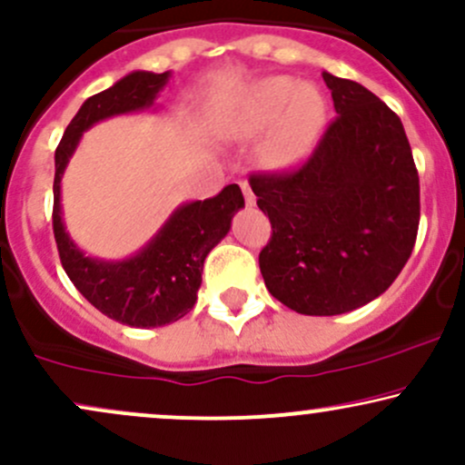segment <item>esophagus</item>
I'll use <instances>...</instances> for the list:
<instances>
[{
  "label": "esophagus",
  "instance_id": "obj_1",
  "mask_svg": "<svg viewBox=\"0 0 465 465\" xmlns=\"http://www.w3.org/2000/svg\"><path fill=\"white\" fill-rule=\"evenodd\" d=\"M238 183H240V190H242V194H244V203H247L249 207H253L255 205V194H253V192H251L249 181L247 179H240Z\"/></svg>",
  "mask_w": 465,
  "mask_h": 465
}]
</instances>
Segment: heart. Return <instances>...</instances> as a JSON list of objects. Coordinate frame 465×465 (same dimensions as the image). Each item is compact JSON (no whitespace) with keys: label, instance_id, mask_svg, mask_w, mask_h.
Returning a JSON list of instances; mask_svg holds the SVG:
<instances>
[{"label":"heart","instance_id":"obj_1","mask_svg":"<svg viewBox=\"0 0 465 465\" xmlns=\"http://www.w3.org/2000/svg\"><path fill=\"white\" fill-rule=\"evenodd\" d=\"M328 120V103L312 84L291 76H266L238 95L223 117V131L247 140L269 131L262 162L273 170H291L311 157Z\"/></svg>","mask_w":465,"mask_h":465}]
</instances>
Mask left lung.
Listing matches in <instances>:
<instances>
[{"mask_svg": "<svg viewBox=\"0 0 465 465\" xmlns=\"http://www.w3.org/2000/svg\"><path fill=\"white\" fill-rule=\"evenodd\" d=\"M339 117L291 174H253L273 236L264 284L291 311L343 314L381 297L413 251L420 179L402 122L354 80L323 72Z\"/></svg>", "mask_w": 465, "mask_h": 465, "instance_id": "1", "label": "left lung"}]
</instances>
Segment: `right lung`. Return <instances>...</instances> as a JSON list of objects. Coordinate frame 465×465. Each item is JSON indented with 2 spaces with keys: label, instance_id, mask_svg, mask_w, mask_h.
Here are the masks:
<instances>
[{
  "label": "right lung",
  "instance_id": "obj_1",
  "mask_svg": "<svg viewBox=\"0 0 465 465\" xmlns=\"http://www.w3.org/2000/svg\"><path fill=\"white\" fill-rule=\"evenodd\" d=\"M173 74L131 72L83 103L54 154V238L63 269L80 295L114 322L131 328H159L179 322L196 303L207 253L227 236L232 218L244 207L236 183L205 201L181 203L140 251L122 260L87 255L63 221L61 181L80 137L114 115L154 109Z\"/></svg>",
  "mask_w": 465,
  "mask_h": 465
}]
</instances>
